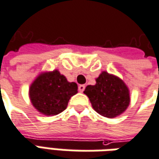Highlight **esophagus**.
Returning <instances> with one entry per match:
<instances>
[{"instance_id":"esophagus-1","label":"esophagus","mask_w":159,"mask_h":159,"mask_svg":"<svg viewBox=\"0 0 159 159\" xmlns=\"http://www.w3.org/2000/svg\"><path fill=\"white\" fill-rule=\"evenodd\" d=\"M84 89H85V85H79V87H78V90H79V92H81V93H83V91H84Z\"/></svg>"}]
</instances>
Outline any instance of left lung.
I'll return each mask as SVG.
<instances>
[{
    "mask_svg": "<svg viewBox=\"0 0 159 159\" xmlns=\"http://www.w3.org/2000/svg\"><path fill=\"white\" fill-rule=\"evenodd\" d=\"M95 82V85H88L83 91L94 110L110 119L123 114L130 103L129 89L123 80L102 71Z\"/></svg>",
    "mask_w": 159,
    "mask_h": 159,
    "instance_id": "obj_1",
    "label": "left lung"
}]
</instances>
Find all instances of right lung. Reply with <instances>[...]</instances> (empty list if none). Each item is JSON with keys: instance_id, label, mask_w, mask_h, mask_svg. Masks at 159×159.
I'll use <instances>...</instances> for the list:
<instances>
[{"instance_id": "1", "label": "right lung", "mask_w": 159, "mask_h": 159, "mask_svg": "<svg viewBox=\"0 0 159 159\" xmlns=\"http://www.w3.org/2000/svg\"><path fill=\"white\" fill-rule=\"evenodd\" d=\"M77 89L76 83L68 82L57 70L41 72L30 86L29 98L40 114L53 116L65 110Z\"/></svg>"}]
</instances>
